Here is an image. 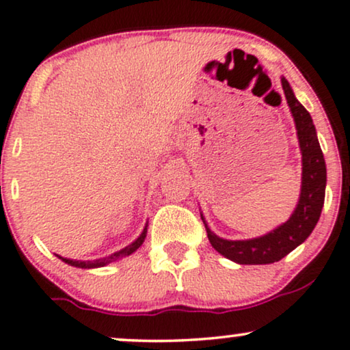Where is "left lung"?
Instances as JSON below:
<instances>
[{
    "mask_svg": "<svg viewBox=\"0 0 350 350\" xmlns=\"http://www.w3.org/2000/svg\"><path fill=\"white\" fill-rule=\"evenodd\" d=\"M282 89L286 94L288 109L294 116L297 136L301 150V189L299 204L291 219L269 234L250 240H224L217 237L204 222L208 239L215 252L239 265H271L282 260L292 250L308 239L321 215L325 204L326 163L318 142L313 120L301 103L297 100L294 90L282 77Z\"/></svg>",
    "mask_w": 350,
    "mask_h": 350,
    "instance_id": "obj_1",
    "label": "left lung"
}]
</instances>
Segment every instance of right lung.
Masks as SVG:
<instances>
[{
  "label": "right lung",
  "mask_w": 350,
  "mask_h": 350,
  "mask_svg": "<svg viewBox=\"0 0 350 350\" xmlns=\"http://www.w3.org/2000/svg\"><path fill=\"white\" fill-rule=\"evenodd\" d=\"M146 234H148V224H146L144 230H142V234L137 237V239L133 241L131 245H128V247H124L123 250H120V252H116L113 254H110V256H105V258H100V260H92V261H77V260H68V258H63L59 256V254H56V256L59 258V260L66 262V265L70 266H75V267H83V269H90V267H102V266H107L110 265V262H113L116 260H120V258H124V256H129L131 253H135L137 248L141 247L142 241L146 239Z\"/></svg>",
  "instance_id": "obj_1"
}]
</instances>
